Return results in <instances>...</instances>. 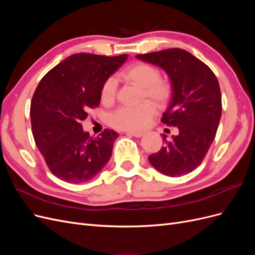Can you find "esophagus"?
I'll list each match as a JSON object with an SVG mask.
<instances>
[{"label":"esophagus","instance_id":"34e87169","mask_svg":"<svg viewBox=\"0 0 255 255\" xmlns=\"http://www.w3.org/2000/svg\"><path fill=\"white\" fill-rule=\"evenodd\" d=\"M128 135H130V136H134V137H141L143 135L142 132H136V130H128V132H127Z\"/></svg>","mask_w":255,"mask_h":255}]
</instances>
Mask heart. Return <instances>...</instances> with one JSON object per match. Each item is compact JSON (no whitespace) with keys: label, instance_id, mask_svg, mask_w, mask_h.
Here are the masks:
<instances>
[{"label":"heart","instance_id":"1","mask_svg":"<svg viewBox=\"0 0 255 255\" xmlns=\"http://www.w3.org/2000/svg\"><path fill=\"white\" fill-rule=\"evenodd\" d=\"M121 78L141 88V99H148L157 106H163L170 98L171 89L169 84L160 81L159 72L156 68L148 64L138 63L129 66L121 72ZM117 83L114 78L105 81L101 89V100L105 104L114 102ZM155 114V107L144 101L136 106H122L111 116V125L119 129L136 130L149 125Z\"/></svg>","mask_w":255,"mask_h":255}]
</instances>
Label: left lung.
<instances>
[{"mask_svg":"<svg viewBox=\"0 0 255 255\" xmlns=\"http://www.w3.org/2000/svg\"><path fill=\"white\" fill-rule=\"evenodd\" d=\"M136 58L167 73L171 85L170 101L163 114L165 125L176 127L179 134L148 157L150 164L168 176L191 172L202 163L213 143L221 118V94L214 72L185 50L168 49Z\"/></svg>","mask_w":255,"mask_h":255,"instance_id":"8db88e82","label":"left lung"}]
</instances>
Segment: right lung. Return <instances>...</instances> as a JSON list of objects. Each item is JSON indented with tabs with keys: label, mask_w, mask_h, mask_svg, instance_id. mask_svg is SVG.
<instances>
[{
	"label": "right lung",
	"mask_w": 255,
	"mask_h": 255,
	"mask_svg": "<svg viewBox=\"0 0 255 255\" xmlns=\"http://www.w3.org/2000/svg\"><path fill=\"white\" fill-rule=\"evenodd\" d=\"M128 57L73 54L38 84L30 103L33 136L51 172L61 181H90L109 163L119 134L104 129L91 137L81 122L100 104L103 84Z\"/></svg>",
	"instance_id": "add662e5"
}]
</instances>
